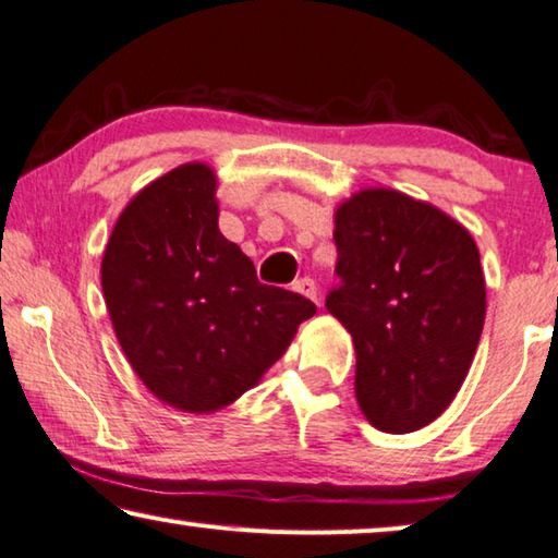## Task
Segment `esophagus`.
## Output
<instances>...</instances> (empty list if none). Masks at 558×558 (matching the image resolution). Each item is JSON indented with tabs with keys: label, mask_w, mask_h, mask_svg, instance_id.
Instances as JSON below:
<instances>
[{
	"label": "esophagus",
	"mask_w": 558,
	"mask_h": 558,
	"mask_svg": "<svg viewBox=\"0 0 558 558\" xmlns=\"http://www.w3.org/2000/svg\"><path fill=\"white\" fill-rule=\"evenodd\" d=\"M291 289L296 291V294H301V296H306V299H312V301H318L316 296H318V289H316V281L312 279V277H301V279H296L294 284H291Z\"/></svg>",
	"instance_id": "34e87169"
}]
</instances>
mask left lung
<instances>
[{
    "label": "left lung",
    "mask_w": 558,
    "mask_h": 558,
    "mask_svg": "<svg viewBox=\"0 0 558 558\" xmlns=\"http://www.w3.org/2000/svg\"><path fill=\"white\" fill-rule=\"evenodd\" d=\"M326 308L355 345V398L383 433H413L458 396L485 326L477 244L440 209L363 190L336 213Z\"/></svg>",
    "instance_id": "8db88e82"
}]
</instances>
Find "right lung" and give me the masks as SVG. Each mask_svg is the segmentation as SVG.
<instances>
[{
  "instance_id": "obj_1",
  "label": "right lung",
  "mask_w": 558,
  "mask_h": 558,
  "mask_svg": "<svg viewBox=\"0 0 558 558\" xmlns=\"http://www.w3.org/2000/svg\"><path fill=\"white\" fill-rule=\"evenodd\" d=\"M215 172L175 168L131 199L108 240L100 284L121 349L162 403L213 413L281 359L316 306L267 287L217 230Z\"/></svg>"
}]
</instances>
